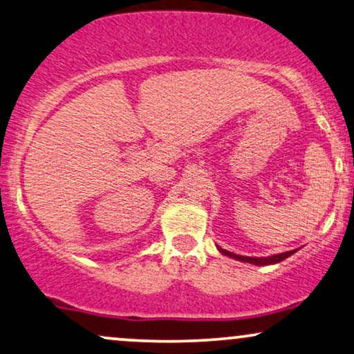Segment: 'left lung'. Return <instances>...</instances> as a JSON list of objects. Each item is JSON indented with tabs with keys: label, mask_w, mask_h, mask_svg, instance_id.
Segmentation results:
<instances>
[{
	"label": "left lung",
	"mask_w": 354,
	"mask_h": 354,
	"mask_svg": "<svg viewBox=\"0 0 354 354\" xmlns=\"http://www.w3.org/2000/svg\"><path fill=\"white\" fill-rule=\"evenodd\" d=\"M218 252L227 254V257L230 258H235L239 259V261H247V263H253V265H258V266H263V265H272V263H279L286 259L288 257H290L294 252H286V253H281V254H274V257H268V258H250V257H240V254H235V253H230L227 252V250L223 248H218Z\"/></svg>",
	"instance_id": "obj_1"
}]
</instances>
